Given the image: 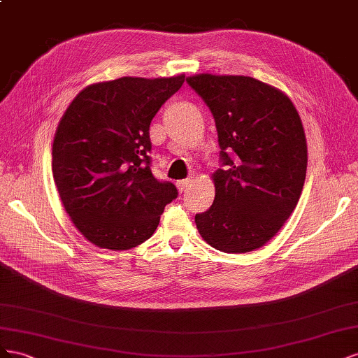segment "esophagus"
<instances>
[{
    "label": "esophagus",
    "instance_id": "esophagus-1",
    "mask_svg": "<svg viewBox=\"0 0 358 358\" xmlns=\"http://www.w3.org/2000/svg\"><path fill=\"white\" fill-rule=\"evenodd\" d=\"M190 182H192V178L180 180V181L177 182V187H178V190H180V192H185V190H187V187L190 186Z\"/></svg>",
    "mask_w": 358,
    "mask_h": 358
}]
</instances>
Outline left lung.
I'll use <instances>...</instances> for the list:
<instances>
[{
	"label": "left lung",
	"instance_id": "left-lung-1",
	"mask_svg": "<svg viewBox=\"0 0 358 358\" xmlns=\"http://www.w3.org/2000/svg\"><path fill=\"white\" fill-rule=\"evenodd\" d=\"M216 122L220 165L213 173V206L195 216L211 248L246 253L283 227L300 199L308 145L288 96L250 76L186 79Z\"/></svg>",
	"mask_w": 358,
	"mask_h": 358
}]
</instances>
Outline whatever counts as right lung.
Masks as SVG:
<instances>
[{
	"label": "right lung",
	"instance_id": "add662e5",
	"mask_svg": "<svg viewBox=\"0 0 358 358\" xmlns=\"http://www.w3.org/2000/svg\"><path fill=\"white\" fill-rule=\"evenodd\" d=\"M185 75L130 78L84 88L61 118L52 147L54 180L83 236L99 248L127 250L155 234L178 196L151 172L150 124Z\"/></svg>",
	"mask_w": 358,
	"mask_h": 358
}]
</instances>
